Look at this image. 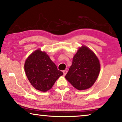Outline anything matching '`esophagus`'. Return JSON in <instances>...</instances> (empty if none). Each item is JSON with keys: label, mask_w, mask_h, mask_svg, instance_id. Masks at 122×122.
<instances>
[{"label": "esophagus", "mask_w": 122, "mask_h": 122, "mask_svg": "<svg viewBox=\"0 0 122 122\" xmlns=\"http://www.w3.org/2000/svg\"><path fill=\"white\" fill-rule=\"evenodd\" d=\"M63 74H64V76H66V73H67V71H66V70H64V71H63Z\"/></svg>", "instance_id": "esophagus-1"}]
</instances>
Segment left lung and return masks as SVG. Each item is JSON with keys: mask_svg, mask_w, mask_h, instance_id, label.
I'll return each mask as SVG.
<instances>
[{"mask_svg": "<svg viewBox=\"0 0 122 122\" xmlns=\"http://www.w3.org/2000/svg\"><path fill=\"white\" fill-rule=\"evenodd\" d=\"M100 69L99 61L96 55L89 48L82 46L74 55L66 78L76 89L86 90L94 84Z\"/></svg>", "mask_w": 122, "mask_h": 122, "instance_id": "8db88e82", "label": "left lung"}]
</instances>
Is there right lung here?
I'll list each match as a JSON object with an SVG mask.
<instances>
[{
	"label": "right lung",
	"instance_id": "obj_1",
	"mask_svg": "<svg viewBox=\"0 0 122 122\" xmlns=\"http://www.w3.org/2000/svg\"><path fill=\"white\" fill-rule=\"evenodd\" d=\"M24 69L33 87L44 92L51 89L56 80L63 75L49 56L41 49L34 51L28 56L25 62Z\"/></svg>",
	"mask_w": 122,
	"mask_h": 122
}]
</instances>
